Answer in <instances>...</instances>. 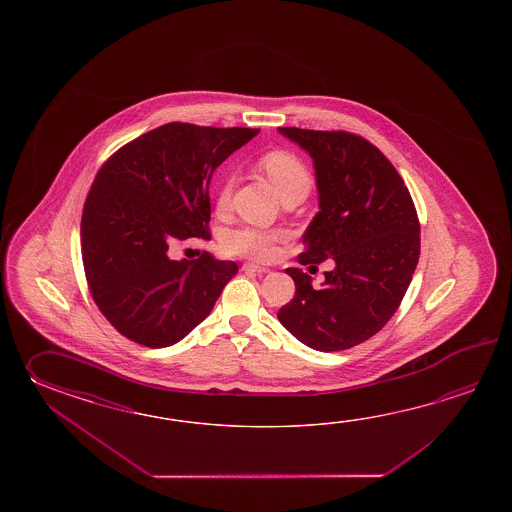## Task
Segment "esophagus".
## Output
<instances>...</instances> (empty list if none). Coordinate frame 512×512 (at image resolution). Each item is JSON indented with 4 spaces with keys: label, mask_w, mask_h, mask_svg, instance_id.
Instances as JSON below:
<instances>
[{
    "label": "esophagus",
    "mask_w": 512,
    "mask_h": 512,
    "mask_svg": "<svg viewBox=\"0 0 512 512\" xmlns=\"http://www.w3.org/2000/svg\"><path fill=\"white\" fill-rule=\"evenodd\" d=\"M241 269H243V271L252 272H269V267H263V265H256V263H243V265H241Z\"/></svg>",
    "instance_id": "1"
}]
</instances>
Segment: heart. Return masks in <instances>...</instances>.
I'll return each instance as SVG.
<instances>
[{"label":"heart","instance_id":"b5f03b06","mask_svg":"<svg viewBox=\"0 0 512 512\" xmlns=\"http://www.w3.org/2000/svg\"><path fill=\"white\" fill-rule=\"evenodd\" d=\"M260 168L271 179L278 194H282L291 186L309 185L307 170L302 161L298 157H294L293 153L282 152V150L265 153V155H261ZM230 192H232V177L225 175L221 186H219L218 196H216L219 208L227 207ZM285 238H287L285 230L258 229L251 225H241L225 234L223 249L230 254H236V256L267 261L272 260L278 254V245Z\"/></svg>","mask_w":512,"mask_h":512}]
</instances>
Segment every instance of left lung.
Listing matches in <instances>:
<instances>
[{
    "mask_svg": "<svg viewBox=\"0 0 512 512\" xmlns=\"http://www.w3.org/2000/svg\"><path fill=\"white\" fill-rule=\"evenodd\" d=\"M278 131L315 166L320 210L305 230L298 263H335L316 289L302 269H285L296 293L278 320L316 351L353 348L386 326L412 282L421 252L414 201L393 164L359 135Z\"/></svg>",
    "mask_w": 512,
    "mask_h": 512,
    "instance_id": "1",
    "label": "left lung"
}]
</instances>
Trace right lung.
<instances>
[{"mask_svg":"<svg viewBox=\"0 0 512 512\" xmlns=\"http://www.w3.org/2000/svg\"><path fill=\"white\" fill-rule=\"evenodd\" d=\"M258 131L170 122L98 170L82 212V260L95 304L120 335L166 348L210 315L238 265L208 252L172 260L168 249L210 238L212 174Z\"/></svg>","mask_w":512,"mask_h":512,"instance_id":"obj_1","label":"right lung"}]
</instances>
